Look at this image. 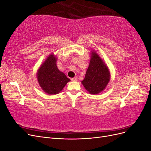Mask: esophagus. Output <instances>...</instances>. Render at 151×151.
<instances>
[{
	"mask_svg": "<svg viewBox=\"0 0 151 151\" xmlns=\"http://www.w3.org/2000/svg\"><path fill=\"white\" fill-rule=\"evenodd\" d=\"M72 81H77V77H74V78H72L71 79Z\"/></svg>",
	"mask_w": 151,
	"mask_h": 151,
	"instance_id": "esophagus-1",
	"label": "esophagus"
}]
</instances>
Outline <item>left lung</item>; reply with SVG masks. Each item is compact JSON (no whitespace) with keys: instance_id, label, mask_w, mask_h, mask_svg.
<instances>
[{"instance_id":"obj_1","label":"left lung","mask_w":151,"mask_h":151,"mask_svg":"<svg viewBox=\"0 0 151 151\" xmlns=\"http://www.w3.org/2000/svg\"><path fill=\"white\" fill-rule=\"evenodd\" d=\"M89 67L81 83L91 94H99L106 89L111 78L108 67L95 50L91 52Z\"/></svg>"}]
</instances>
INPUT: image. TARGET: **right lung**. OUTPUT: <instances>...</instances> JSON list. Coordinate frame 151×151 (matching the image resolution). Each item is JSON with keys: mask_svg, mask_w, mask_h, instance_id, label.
I'll use <instances>...</instances> for the list:
<instances>
[{"mask_svg": "<svg viewBox=\"0 0 151 151\" xmlns=\"http://www.w3.org/2000/svg\"><path fill=\"white\" fill-rule=\"evenodd\" d=\"M57 58L51 53L41 64L36 73L40 86L45 93L50 95L59 93L70 80L57 66Z\"/></svg>", "mask_w": 151, "mask_h": 151, "instance_id": "right-lung-1", "label": "right lung"}]
</instances>
